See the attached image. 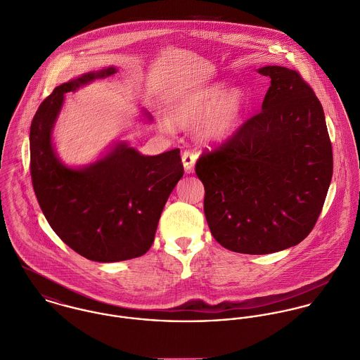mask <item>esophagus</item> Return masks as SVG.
I'll use <instances>...</instances> for the list:
<instances>
[{
    "label": "esophagus",
    "instance_id": "34e87169",
    "mask_svg": "<svg viewBox=\"0 0 360 360\" xmlns=\"http://www.w3.org/2000/svg\"><path fill=\"white\" fill-rule=\"evenodd\" d=\"M196 160H198V153H196V151H192V150H185V151H184V154H182V161H184L185 171H186L188 174L193 171Z\"/></svg>",
    "mask_w": 360,
    "mask_h": 360
}]
</instances>
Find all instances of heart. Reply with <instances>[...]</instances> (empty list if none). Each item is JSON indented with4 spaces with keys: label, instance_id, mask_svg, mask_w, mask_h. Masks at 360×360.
I'll return each mask as SVG.
<instances>
[{
    "label": "heart",
    "instance_id": "obj_1",
    "mask_svg": "<svg viewBox=\"0 0 360 360\" xmlns=\"http://www.w3.org/2000/svg\"><path fill=\"white\" fill-rule=\"evenodd\" d=\"M246 105L239 87L224 91L222 84L207 86L179 101L171 111V122L186 128L200 122V132L212 141H224L236 129Z\"/></svg>",
    "mask_w": 360,
    "mask_h": 360
}]
</instances>
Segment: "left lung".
<instances>
[{"mask_svg":"<svg viewBox=\"0 0 360 360\" xmlns=\"http://www.w3.org/2000/svg\"><path fill=\"white\" fill-rule=\"evenodd\" d=\"M262 111L196 161L205 216L228 250L267 255L302 242L321 213L333 147L321 103L300 73L270 65Z\"/></svg>","mask_w":360,"mask_h":360,"instance_id":"8db88e82","label":"left lung"}]
</instances>
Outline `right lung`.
<instances>
[{
	"label": "right lung",
	"mask_w": 360,
	"mask_h": 360,
	"mask_svg": "<svg viewBox=\"0 0 360 360\" xmlns=\"http://www.w3.org/2000/svg\"><path fill=\"white\" fill-rule=\"evenodd\" d=\"M115 72L111 67L60 84L30 127V175L40 209L63 242L98 263L135 259L150 249L168 196L184 175L179 148L142 155L120 143L83 169L58 161L51 129L64 94Z\"/></svg>",
	"instance_id": "1"
}]
</instances>
